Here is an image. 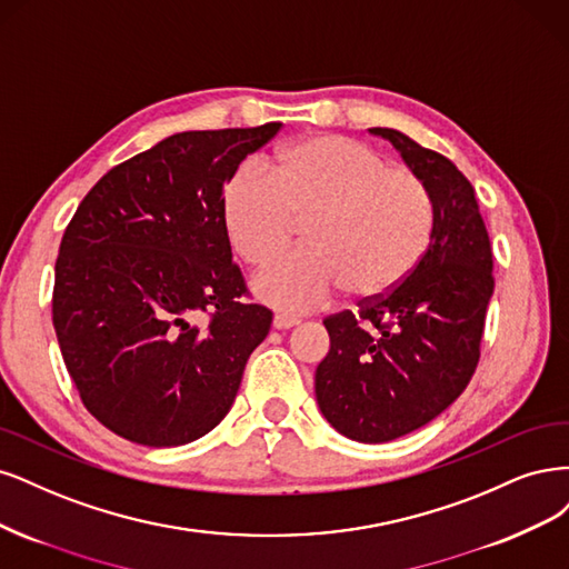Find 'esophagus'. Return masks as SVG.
Listing matches in <instances>:
<instances>
[{
	"mask_svg": "<svg viewBox=\"0 0 569 569\" xmlns=\"http://www.w3.org/2000/svg\"><path fill=\"white\" fill-rule=\"evenodd\" d=\"M300 323V319H296V317H286V315H277L273 317V328H277V331H288V328H292V326H298Z\"/></svg>",
	"mask_w": 569,
	"mask_h": 569,
	"instance_id": "obj_1",
	"label": "esophagus"
}]
</instances>
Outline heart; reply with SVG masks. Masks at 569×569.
Listing matches in <instances>:
<instances>
[{
	"mask_svg": "<svg viewBox=\"0 0 569 569\" xmlns=\"http://www.w3.org/2000/svg\"><path fill=\"white\" fill-rule=\"evenodd\" d=\"M233 250L264 267L302 227L305 250L286 254L252 281L281 311H309L333 298H385L423 260L435 229L430 189L413 170L350 137L319 134L286 146L269 174L243 168L224 189Z\"/></svg>",
	"mask_w": 569,
	"mask_h": 569,
	"instance_id": "heart-1",
	"label": "heart"
}]
</instances>
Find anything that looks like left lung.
<instances>
[{
    "label": "left lung",
    "mask_w": 569,
    "mask_h": 569,
    "mask_svg": "<svg viewBox=\"0 0 569 569\" xmlns=\"http://www.w3.org/2000/svg\"><path fill=\"white\" fill-rule=\"evenodd\" d=\"M369 132L426 181L435 229L405 283L359 315L323 319L331 350L315 390L340 435L380 445L423 428L466 390L480 359L493 262L475 191L456 164L388 127Z\"/></svg>",
    "instance_id": "left-lung-1"
}]
</instances>
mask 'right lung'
I'll return each instance as SVG.
<instances>
[{"mask_svg":"<svg viewBox=\"0 0 569 569\" xmlns=\"http://www.w3.org/2000/svg\"><path fill=\"white\" fill-rule=\"evenodd\" d=\"M281 130L179 132L106 172L63 233L53 328L82 405L143 447L208 435L236 399L271 311L246 305L224 184ZM208 310L206 329L191 325Z\"/></svg>","mask_w":569,"mask_h":569,"instance_id":"1","label":"right lung"}]
</instances>
